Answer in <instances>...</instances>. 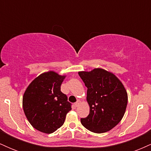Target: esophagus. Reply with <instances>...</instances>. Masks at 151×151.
I'll return each mask as SVG.
<instances>
[{
  "instance_id": "obj_1",
  "label": "esophagus",
  "mask_w": 151,
  "mask_h": 151,
  "mask_svg": "<svg viewBox=\"0 0 151 151\" xmlns=\"http://www.w3.org/2000/svg\"><path fill=\"white\" fill-rule=\"evenodd\" d=\"M81 103V101H80V100H78V101H77V102H76V103L75 104H74V106H75L76 107H77L78 106H79V104H80Z\"/></svg>"
}]
</instances>
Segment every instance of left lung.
<instances>
[{"mask_svg": "<svg viewBox=\"0 0 151 151\" xmlns=\"http://www.w3.org/2000/svg\"><path fill=\"white\" fill-rule=\"evenodd\" d=\"M87 87L86 101L89 114L81 119L86 129L96 133L111 130L124 117L128 93L115 74L101 68L78 72Z\"/></svg>", "mask_w": 151, "mask_h": 151, "instance_id": "1", "label": "left lung"}]
</instances>
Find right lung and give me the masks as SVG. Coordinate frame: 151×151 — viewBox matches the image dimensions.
<instances>
[{
    "label": "right lung",
    "mask_w": 151,
    "mask_h": 151,
    "mask_svg": "<svg viewBox=\"0 0 151 151\" xmlns=\"http://www.w3.org/2000/svg\"><path fill=\"white\" fill-rule=\"evenodd\" d=\"M66 75L54 71L44 72L31 81L22 96V108L33 128L44 133L60 129L72 109L60 86Z\"/></svg>",
    "instance_id": "obj_1"
}]
</instances>
